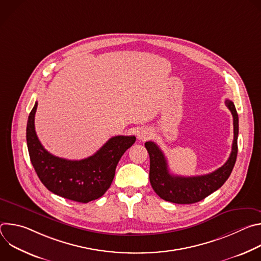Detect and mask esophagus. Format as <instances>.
<instances>
[{"mask_svg":"<svg viewBox=\"0 0 261 261\" xmlns=\"http://www.w3.org/2000/svg\"><path fill=\"white\" fill-rule=\"evenodd\" d=\"M150 136H151V132L146 129H140L137 133V138L141 139V140H145Z\"/></svg>","mask_w":261,"mask_h":261,"instance_id":"esophagus-1","label":"esophagus"}]
</instances>
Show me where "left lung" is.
Segmentation results:
<instances>
[{
  "label": "left lung",
  "mask_w": 261,
  "mask_h": 261,
  "mask_svg": "<svg viewBox=\"0 0 261 261\" xmlns=\"http://www.w3.org/2000/svg\"><path fill=\"white\" fill-rule=\"evenodd\" d=\"M225 104L233 117L231 153L224 165L211 173L188 177L173 175L169 172L166 158L159 146L153 141L144 143L150 155V181L160 198L178 204L195 203L218 190L227 180L238 156L239 116L232 101L226 99Z\"/></svg>",
  "instance_id": "1"
}]
</instances>
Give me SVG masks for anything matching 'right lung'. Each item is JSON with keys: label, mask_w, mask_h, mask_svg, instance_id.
Returning a JSON list of instances; mask_svg holds the SVG:
<instances>
[{"label": "right lung", "mask_w": 261, "mask_h": 261, "mask_svg": "<svg viewBox=\"0 0 261 261\" xmlns=\"http://www.w3.org/2000/svg\"><path fill=\"white\" fill-rule=\"evenodd\" d=\"M35 103L27 124V144L32 165L45 187L69 200L87 203L101 197L110 187L117 165L135 136L111 137L93 156L83 160H67L48 153L37 137Z\"/></svg>", "instance_id": "1"}]
</instances>
